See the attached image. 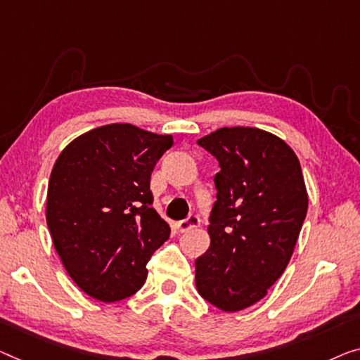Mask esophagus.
Returning a JSON list of instances; mask_svg holds the SVG:
<instances>
[{
	"label": "esophagus",
	"instance_id": "esophagus-1",
	"mask_svg": "<svg viewBox=\"0 0 360 360\" xmlns=\"http://www.w3.org/2000/svg\"><path fill=\"white\" fill-rule=\"evenodd\" d=\"M198 224H200V219H198L197 214H189L186 219H181V221H178V229L181 233H186V231H189V229L198 228Z\"/></svg>",
	"mask_w": 360,
	"mask_h": 360
}]
</instances>
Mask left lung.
<instances>
[{"mask_svg": "<svg viewBox=\"0 0 360 360\" xmlns=\"http://www.w3.org/2000/svg\"><path fill=\"white\" fill-rule=\"evenodd\" d=\"M197 143L219 163L210 248L195 260L200 296L223 312L266 296L296 248L309 207L300 163L283 139L257 127H221Z\"/></svg>", "mask_w": 360, "mask_h": 360, "instance_id": "left-lung-1", "label": "left lung"}]
</instances>
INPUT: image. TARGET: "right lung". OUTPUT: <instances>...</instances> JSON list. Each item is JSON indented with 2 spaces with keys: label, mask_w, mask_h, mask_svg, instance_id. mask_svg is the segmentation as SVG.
I'll return each instance as SVG.
<instances>
[{
  "label": "right lung",
  "mask_w": 360,
  "mask_h": 360,
  "mask_svg": "<svg viewBox=\"0 0 360 360\" xmlns=\"http://www.w3.org/2000/svg\"><path fill=\"white\" fill-rule=\"evenodd\" d=\"M173 136L116 122L74 139L51 169L46 223L68 275L90 297L136 294L147 262L169 238L152 207L150 176Z\"/></svg>",
  "instance_id": "add662e5"
}]
</instances>
